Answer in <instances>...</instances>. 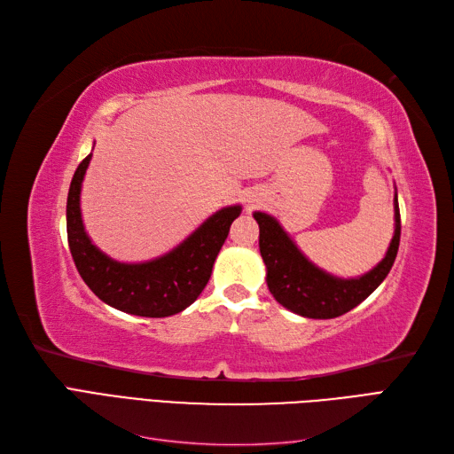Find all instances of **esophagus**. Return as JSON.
<instances>
[{"label": "esophagus", "instance_id": "34e87169", "mask_svg": "<svg viewBox=\"0 0 454 454\" xmlns=\"http://www.w3.org/2000/svg\"><path fill=\"white\" fill-rule=\"evenodd\" d=\"M254 202H257V199H254V197L248 199V204H250V206H254Z\"/></svg>", "mask_w": 454, "mask_h": 454}]
</instances>
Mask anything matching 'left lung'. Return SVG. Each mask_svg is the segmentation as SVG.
I'll list each match as a JSON object with an SVG mask.
<instances>
[{"mask_svg": "<svg viewBox=\"0 0 454 454\" xmlns=\"http://www.w3.org/2000/svg\"><path fill=\"white\" fill-rule=\"evenodd\" d=\"M254 219L259 225V252L267 267L269 292L284 309L303 318L329 320L358 307L388 277L400 248L397 191L394 193V237L388 250L373 269L360 277H335L312 263L274 215L257 210Z\"/></svg>", "mask_w": 454, "mask_h": 454, "instance_id": "8db88e82", "label": "left lung"}]
</instances>
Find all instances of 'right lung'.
<instances>
[{
  "instance_id": "right-lung-1",
  "label": "right lung",
  "mask_w": 454,
  "mask_h": 454,
  "mask_svg": "<svg viewBox=\"0 0 454 454\" xmlns=\"http://www.w3.org/2000/svg\"><path fill=\"white\" fill-rule=\"evenodd\" d=\"M90 159L92 153L77 167L66 204L67 244L81 278L96 297L121 312L167 318L185 310L208 284L214 261L242 206H223L167 254L138 263L117 261L92 242L81 214V189Z\"/></svg>"
}]
</instances>
